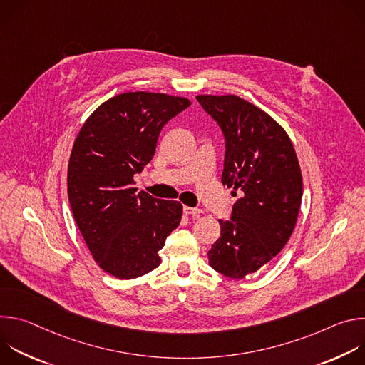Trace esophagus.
Segmentation results:
<instances>
[{
    "label": "esophagus",
    "mask_w": 365,
    "mask_h": 365,
    "mask_svg": "<svg viewBox=\"0 0 365 365\" xmlns=\"http://www.w3.org/2000/svg\"><path fill=\"white\" fill-rule=\"evenodd\" d=\"M183 214L185 215H192L193 218L199 217L202 212V210H197V207H190V206H183Z\"/></svg>",
    "instance_id": "1"
}]
</instances>
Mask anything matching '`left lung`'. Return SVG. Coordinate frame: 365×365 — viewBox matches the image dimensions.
<instances>
[{"mask_svg": "<svg viewBox=\"0 0 365 365\" xmlns=\"http://www.w3.org/2000/svg\"><path fill=\"white\" fill-rule=\"evenodd\" d=\"M225 138L222 185L240 189L231 220L207 251L210 266L230 279L264 267L289 241L303 185L296 151L269 114L237 95H197Z\"/></svg>", "mask_w": 365, "mask_h": 365, "instance_id": "left-lung-1", "label": "left lung"}]
</instances>
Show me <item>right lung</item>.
Listing matches in <instances>:
<instances>
[{
	"mask_svg": "<svg viewBox=\"0 0 365 365\" xmlns=\"http://www.w3.org/2000/svg\"><path fill=\"white\" fill-rule=\"evenodd\" d=\"M190 106L182 96L125 92L99 106L82 125L68 166L76 225L98 266L135 279L160 264L159 250L178 228L182 205L134 187L153 159L165 124Z\"/></svg>",
	"mask_w": 365,
	"mask_h": 365,
	"instance_id": "1",
	"label": "right lung"
}]
</instances>
